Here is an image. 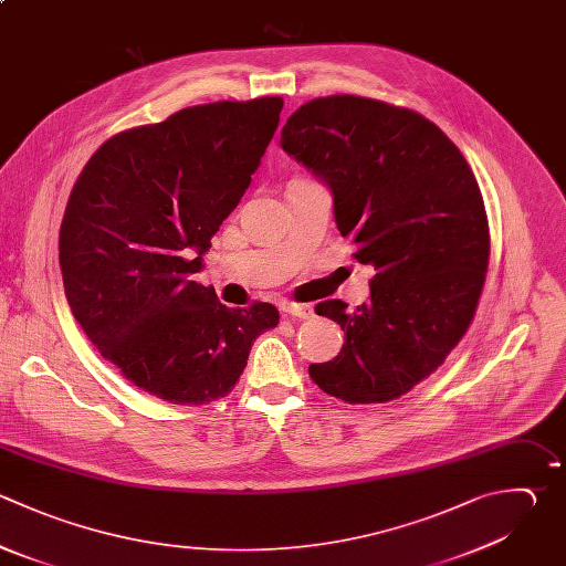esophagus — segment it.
<instances>
[{
	"mask_svg": "<svg viewBox=\"0 0 566 566\" xmlns=\"http://www.w3.org/2000/svg\"><path fill=\"white\" fill-rule=\"evenodd\" d=\"M281 312L287 316H296V318H312L314 316V307L307 303H290L283 301L281 303Z\"/></svg>",
	"mask_w": 566,
	"mask_h": 566,
	"instance_id": "obj_1",
	"label": "esophagus"
}]
</instances>
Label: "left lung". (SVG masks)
<instances>
[{
    "mask_svg": "<svg viewBox=\"0 0 566 566\" xmlns=\"http://www.w3.org/2000/svg\"><path fill=\"white\" fill-rule=\"evenodd\" d=\"M281 148L332 190L336 228L376 270L356 310L316 305L345 343L310 376L345 402L398 398L442 365L473 318L489 263L478 181L436 124L354 95L301 106Z\"/></svg>",
    "mask_w": 566,
    "mask_h": 566,
    "instance_id": "left-lung-1",
    "label": "left lung"
}]
</instances>
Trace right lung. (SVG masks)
Returning a JSON list of instances; mask_svg holds the SVG:
<instances>
[{
  "mask_svg": "<svg viewBox=\"0 0 566 566\" xmlns=\"http://www.w3.org/2000/svg\"><path fill=\"white\" fill-rule=\"evenodd\" d=\"M281 97L184 108L108 139L82 170L60 232L69 305L144 391L206 405L232 391L279 310H234L192 281L279 126Z\"/></svg>",
  "mask_w": 566,
  "mask_h": 566,
  "instance_id": "1",
  "label": "right lung"
}]
</instances>
